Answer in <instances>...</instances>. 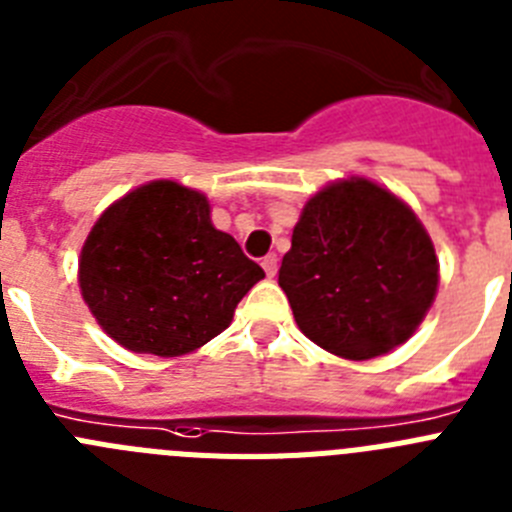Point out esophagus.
I'll list each match as a JSON object with an SVG mask.
<instances>
[{
    "instance_id": "34e87169",
    "label": "esophagus",
    "mask_w": 512,
    "mask_h": 512,
    "mask_svg": "<svg viewBox=\"0 0 512 512\" xmlns=\"http://www.w3.org/2000/svg\"><path fill=\"white\" fill-rule=\"evenodd\" d=\"M261 266H264V271H266V277H274V274H277V256H274V253H269V256H264V261H261Z\"/></svg>"
}]
</instances>
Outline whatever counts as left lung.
Segmentation results:
<instances>
[{"label": "left lung", "mask_w": 512, "mask_h": 512, "mask_svg": "<svg viewBox=\"0 0 512 512\" xmlns=\"http://www.w3.org/2000/svg\"><path fill=\"white\" fill-rule=\"evenodd\" d=\"M279 287L312 343L366 361L408 341L428 315L438 292L436 248L408 202L348 176L305 202Z\"/></svg>", "instance_id": "obj_1"}]
</instances>
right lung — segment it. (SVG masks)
Returning a JSON list of instances; mask_svg holds the SVG:
<instances>
[{
    "label": "right lung",
    "instance_id": "add662e5",
    "mask_svg": "<svg viewBox=\"0 0 512 512\" xmlns=\"http://www.w3.org/2000/svg\"><path fill=\"white\" fill-rule=\"evenodd\" d=\"M264 269L212 225L202 192L171 179L112 202L79 256L89 312L133 354L184 356L220 336Z\"/></svg>",
    "mask_w": 512,
    "mask_h": 512
}]
</instances>
